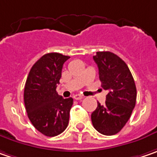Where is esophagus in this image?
<instances>
[{
    "label": "esophagus",
    "instance_id": "obj_1",
    "mask_svg": "<svg viewBox=\"0 0 157 157\" xmlns=\"http://www.w3.org/2000/svg\"><path fill=\"white\" fill-rule=\"evenodd\" d=\"M74 98L75 99V100H81V99L83 98V97H82V95L76 94V95H75V96H74Z\"/></svg>",
    "mask_w": 157,
    "mask_h": 157
}]
</instances>
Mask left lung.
<instances>
[{
	"label": "left lung",
	"instance_id": "8db88e82",
	"mask_svg": "<svg viewBox=\"0 0 157 157\" xmlns=\"http://www.w3.org/2000/svg\"><path fill=\"white\" fill-rule=\"evenodd\" d=\"M98 67L102 88L108 90L105 104L98 103L92 113L95 129L105 135L118 133L130 119L136 103V87L126 62L111 52H98L93 56Z\"/></svg>",
	"mask_w": 157,
	"mask_h": 157
}]
</instances>
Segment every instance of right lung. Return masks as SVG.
I'll list each match as a JSON object with an SVG mask.
<instances>
[{
	"label": "right lung",
	"mask_w": 157,
	"mask_h": 157,
	"mask_svg": "<svg viewBox=\"0 0 157 157\" xmlns=\"http://www.w3.org/2000/svg\"><path fill=\"white\" fill-rule=\"evenodd\" d=\"M58 52L43 55L32 66L24 86V105L34 127L45 136H56L68 125L73 98L64 99L56 91L66 60Z\"/></svg>",
	"instance_id": "obj_1"
}]
</instances>
